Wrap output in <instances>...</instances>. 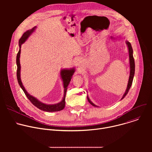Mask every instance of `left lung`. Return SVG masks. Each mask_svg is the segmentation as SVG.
<instances>
[{
	"mask_svg": "<svg viewBox=\"0 0 152 152\" xmlns=\"http://www.w3.org/2000/svg\"><path fill=\"white\" fill-rule=\"evenodd\" d=\"M126 44L127 45L128 47V50H129V62H130V76H129V81H128V83H127V86L126 90L124 94V95L123 96L121 99H123L128 93L130 88L131 87V85L132 84V81H133V79H134V76L135 75V61H134V58L133 56V49L131 46V44L130 43L129 41H126ZM87 99L88 101L89 102V103L92 104L93 106L97 107V106H96V104H94L93 103H92L91 102V100H90L89 97L87 96Z\"/></svg>",
	"mask_w": 152,
	"mask_h": 152,
	"instance_id": "obj_1",
	"label": "left lung"
}]
</instances>
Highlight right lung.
Returning <instances> with one entry per match:
<instances>
[{"label": "right lung", "instance_id": "add662e5", "mask_svg": "<svg viewBox=\"0 0 152 152\" xmlns=\"http://www.w3.org/2000/svg\"><path fill=\"white\" fill-rule=\"evenodd\" d=\"M36 28V26L33 28L31 30H28L26 32H25L23 35H22L19 39L18 43H19V51L17 55V59H16V63H17V80L18 82V84L20 85V87L21 89L23 90V92L25 93V95L28 97V99L30 100V102L37 107H38V109L46 111V112H56V111H59L62 110H63L65 104H66V94L67 90V86L72 79V77L73 75V73L75 72V69H63L61 71V76L62 77L63 83H64V97L62 100L61 102H60L58 103L54 104H48L43 103L39 100H38L35 97L31 96L28 93V92L26 91L25 88H24V86L22 84V82L21 81V78H20V48L22 44L26 41V39L28 38V37L31 35V34L35 31Z\"/></svg>", "mask_w": 152, "mask_h": 152}]
</instances>
